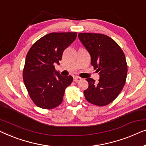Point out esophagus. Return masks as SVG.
Segmentation results:
<instances>
[{
	"label": "esophagus",
	"instance_id": "1",
	"mask_svg": "<svg viewBox=\"0 0 146 146\" xmlns=\"http://www.w3.org/2000/svg\"><path fill=\"white\" fill-rule=\"evenodd\" d=\"M74 81L75 82H78V81H80L81 80V78L79 77H74Z\"/></svg>",
	"mask_w": 146,
	"mask_h": 146
}]
</instances>
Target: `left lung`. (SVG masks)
<instances>
[{
    "instance_id": "obj_1",
    "label": "left lung",
    "mask_w": 146,
    "mask_h": 146,
    "mask_svg": "<svg viewBox=\"0 0 146 146\" xmlns=\"http://www.w3.org/2000/svg\"><path fill=\"white\" fill-rule=\"evenodd\" d=\"M79 39L91 57V65L99 72L98 83L92 78L86 80L89 87L84 91L86 100L97 106L113 101L126 83L128 67L124 53L114 40L106 35L80 33Z\"/></svg>"
}]
</instances>
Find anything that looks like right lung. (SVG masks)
Masks as SVG:
<instances>
[{
  "mask_svg": "<svg viewBox=\"0 0 146 146\" xmlns=\"http://www.w3.org/2000/svg\"><path fill=\"white\" fill-rule=\"evenodd\" d=\"M77 37V32L50 33L34 43L26 55L23 79L33 102L44 109H52L63 101L65 90L73 78L55 71L65 49Z\"/></svg>",
  "mask_w": 146,
  "mask_h": 146,
  "instance_id": "obj_1",
  "label": "right lung"
}]
</instances>
